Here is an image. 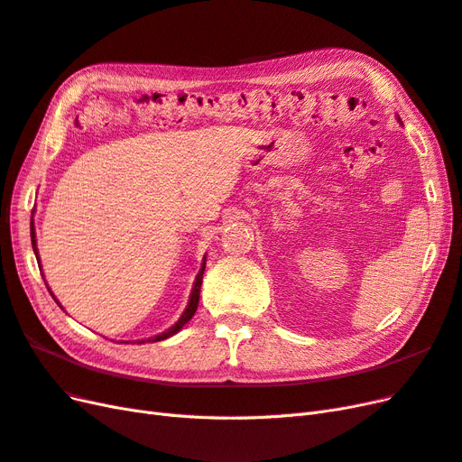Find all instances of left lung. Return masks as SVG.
<instances>
[{"mask_svg": "<svg viewBox=\"0 0 462 462\" xmlns=\"http://www.w3.org/2000/svg\"><path fill=\"white\" fill-rule=\"evenodd\" d=\"M399 121H401V119H399Z\"/></svg>", "mask_w": 462, "mask_h": 462, "instance_id": "1", "label": "left lung"}]
</instances>
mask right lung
<instances>
[{
  "label": "right lung",
  "instance_id": "obj_1",
  "mask_svg": "<svg viewBox=\"0 0 462 462\" xmlns=\"http://www.w3.org/2000/svg\"><path fill=\"white\" fill-rule=\"evenodd\" d=\"M31 239H32V248H34V254H36V260L40 262V258H38V246H36V231H34V223H32V219H31ZM40 265V263H38ZM204 270H206V256L202 258V265H200V272H199V275H197V279H194V285H192V291H190V297H189V304H187V309H185V312L180 314V318L175 321V324L170 328V329H165L163 333H160V335H156V337H148V341H163V339H167V337H171V335H175L177 331H180L183 329V326L187 324V321L194 316V312H197V309H199V300H200V287H202V275H204ZM44 277V275H42ZM48 285V283H46ZM48 291H50V295L53 297V292H51V289L48 287ZM55 299V297H53ZM55 302L60 304V300L55 299ZM61 306V304H60ZM63 309V306H61ZM146 339H141V341H134V343H144ZM125 343H129V341H125Z\"/></svg>",
  "mask_w": 462,
  "mask_h": 462
}]
</instances>
